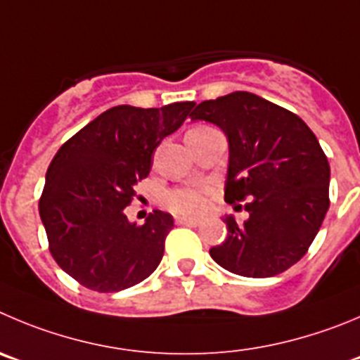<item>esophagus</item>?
I'll list each match as a JSON object with an SVG mask.
<instances>
[{
    "mask_svg": "<svg viewBox=\"0 0 360 360\" xmlns=\"http://www.w3.org/2000/svg\"><path fill=\"white\" fill-rule=\"evenodd\" d=\"M177 226H188V227H197L200 224L195 218H186V217H177L176 218Z\"/></svg>",
    "mask_w": 360,
    "mask_h": 360,
    "instance_id": "1",
    "label": "esophagus"
}]
</instances>
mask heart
<instances>
[{
	"label": "heart",
	"mask_w": 360,
	"mask_h": 360,
	"mask_svg": "<svg viewBox=\"0 0 360 360\" xmlns=\"http://www.w3.org/2000/svg\"><path fill=\"white\" fill-rule=\"evenodd\" d=\"M199 126L193 129H200ZM207 193L210 188L206 186H181L167 191L163 197V204L176 214H186V217H195L206 210Z\"/></svg>",
	"instance_id": "obj_1"
}]
</instances>
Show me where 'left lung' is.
I'll return each instance as SVG.
<instances>
[{"label": "left lung", "mask_w": 360, "mask_h": 360, "mask_svg": "<svg viewBox=\"0 0 360 360\" xmlns=\"http://www.w3.org/2000/svg\"><path fill=\"white\" fill-rule=\"evenodd\" d=\"M229 140L226 202L248 200V220L226 217L227 238L210 250L221 268L243 277H274L305 256L328 204L330 167L307 124L250 92L204 101L190 113Z\"/></svg>", "instance_id": "left-lung-1"}]
</instances>
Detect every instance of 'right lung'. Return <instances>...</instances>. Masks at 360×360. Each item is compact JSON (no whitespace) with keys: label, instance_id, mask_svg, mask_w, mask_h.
<instances>
[{"label":"right lung","instance_id":"1","mask_svg":"<svg viewBox=\"0 0 360 360\" xmlns=\"http://www.w3.org/2000/svg\"><path fill=\"white\" fill-rule=\"evenodd\" d=\"M193 106V101L163 108L113 106L55 154L40 195V218L53 259L82 286L113 293L158 268L172 217L154 210L136 226L124 207L136 197V183L149 176L156 147L179 129Z\"/></svg>","mask_w":360,"mask_h":360}]
</instances>
